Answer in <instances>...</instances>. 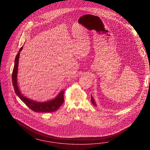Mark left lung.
<instances>
[{"mask_svg":"<svg viewBox=\"0 0 150 150\" xmlns=\"http://www.w3.org/2000/svg\"><path fill=\"white\" fill-rule=\"evenodd\" d=\"M91 103L93 104V105H94L95 106H96V104L95 102V100L93 99V98L92 97V96H91Z\"/></svg>","mask_w":150,"mask_h":150,"instance_id":"8db88e82","label":"left lung"}]
</instances>
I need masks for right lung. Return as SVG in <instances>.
<instances>
[{
	"mask_svg": "<svg viewBox=\"0 0 150 150\" xmlns=\"http://www.w3.org/2000/svg\"><path fill=\"white\" fill-rule=\"evenodd\" d=\"M23 47H21L19 50V52L16 56L15 59L14 69L12 73V82L14 86V91L16 95L20 98L23 102L29 107V108L36 112H43L48 113L53 112L57 110L62 105L64 102V91H62L54 99L50 100L45 102H37L33 100L27 98L21 93L19 90L18 83H17V74H18V59L20 57V53L23 50Z\"/></svg>",
	"mask_w": 150,
	"mask_h": 150,
	"instance_id": "obj_1",
	"label": "right lung"
}]
</instances>
